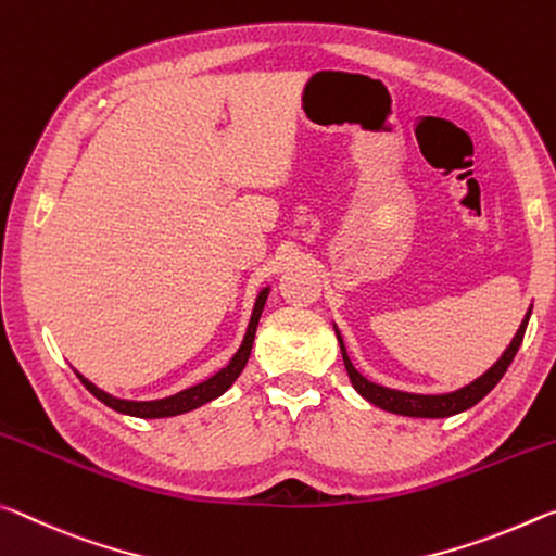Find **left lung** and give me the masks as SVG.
Returning a JSON list of instances; mask_svg holds the SVG:
<instances>
[{
    "instance_id": "left-lung-1",
    "label": "left lung",
    "mask_w": 556,
    "mask_h": 556,
    "mask_svg": "<svg viewBox=\"0 0 556 556\" xmlns=\"http://www.w3.org/2000/svg\"><path fill=\"white\" fill-rule=\"evenodd\" d=\"M530 315H532V305H530V311L525 313L520 327H517L513 342L507 344L505 352L500 354L493 367L485 369L478 379H472L470 384L460 387V389H453V391H443V394H414V391H402V389H389V387L375 384V381H369L367 377L359 375L357 367L352 364L348 348H344L342 332L338 330V325H334V334H338L342 359H344V369H348L352 387L357 389V394L367 399L369 404H375L379 408H384V412L399 414V416L445 418V416H456L460 412H468L470 406H476L480 399H485L490 391L495 389L497 381L505 377L509 364H513L517 350H520L525 330H527V323H530Z\"/></svg>"
}]
</instances>
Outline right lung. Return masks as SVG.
<instances>
[{
  "label": "right lung",
  "instance_id": "add662e5",
  "mask_svg": "<svg viewBox=\"0 0 556 556\" xmlns=\"http://www.w3.org/2000/svg\"><path fill=\"white\" fill-rule=\"evenodd\" d=\"M270 293V286H263L258 290L256 300H253V311H251V320L245 325V334L239 344V350H236L233 357L229 359L226 367H222L218 371H214L212 377H206L204 381H199L194 387H187L177 391V394L165 396V399H152V402H132V399H117L113 394H108L100 387H96L93 381L86 379L80 371H76V377L80 379V384H84L90 394H93L98 402H103L105 406H111L113 412L117 414H127V416H135V418H167V416H179V414H187V412H194V408L204 406L208 402H214L224 394L226 389H229L239 375L245 367V362L251 357V348H253V338H256V327L261 320V313L263 307H266V300Z\"/></svg>",
  "mask_w": 556,
  "mask_h": 556
}]
</instances>
